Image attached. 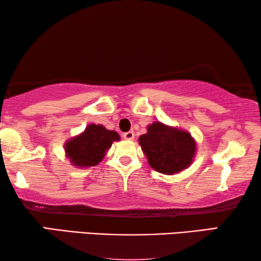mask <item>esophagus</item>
I'll return each mask as SVG.
<instances>
[{
  "label": "esophagus",
  "instance_id": "obj_1",
  "mask_svg": "<svg viewBox=\"0 0 261 261\" xmlns=\"http://www.w3.org/2000/svg\"><path fill=\"white\" fill-rule=\"evenodd\" d=\"M123 138L126 140H134L135 139L134 131H127V132H125V134H123Z\"/></svg>",
  "mask_w": 261,
  "mask_h": 261
}]
</instances>
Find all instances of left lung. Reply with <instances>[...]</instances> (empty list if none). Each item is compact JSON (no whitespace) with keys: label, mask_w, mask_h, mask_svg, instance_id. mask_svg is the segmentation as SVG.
I'll list each match as a JSON object with an SVG mask.
<instances>
[{"label":"left lung","mask_w":261,"mask_h":261,"mask_svg":"<svg viewBox=\"0 0 261 261\" xmlns=\"http://www.w3.org/2000/svg\"><path fill=\"white\" fill-rule=\"evenodd\" d=\"M138 140L150 166L164 174L184 171L195 156L196 143L190 134L164 123H152Z\"/></svg>","instance_id":"left-lung-1"}]
</instances>
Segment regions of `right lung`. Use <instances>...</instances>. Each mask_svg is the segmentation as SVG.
<instances>
[{
    "label": "right lung",
    "instance_id": "1",
    "mask_svg": "<svg viewBox=\"0 0 261 261\" xmlns=\"http://www.w3.org/2000/svg\"><path fill=\"white\" fill-rule=\"evenodd\" d=\"M119 139L121 137L116 131L107 130L100 124H89L82 134L65 143L66 156L73 166H95L105 158L113 143Z\"/></svg>",
    "mask_w": 261,
    "mask_h": 261
}]
</instances>
